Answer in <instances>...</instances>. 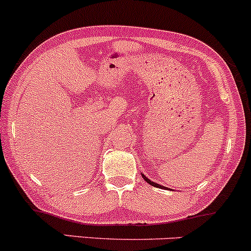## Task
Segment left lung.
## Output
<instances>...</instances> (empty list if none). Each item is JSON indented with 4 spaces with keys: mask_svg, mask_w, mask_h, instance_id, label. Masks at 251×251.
<instances>
[{
    "mask_svg": "<svg viewBox=\"0 0 251 251\" xmlns=\"http://www.w3.org/2000/svg\"><path fill=\"white\" fill-rule=\"evenodd\" d=\"M142 177L144 178V180L147 181V182H148L149 184H151V186L156 187V188H164V187H163V186H161V184H158V183H156V182H152V181H150V180H149V178H148L147 176H145L144 174H142Z\"/></svg>",
    "mask_w": 251,
    "mask_h": 251,
    "instance_id": "1",
    "label": "left lung"
}]
</instances>
